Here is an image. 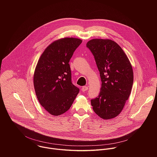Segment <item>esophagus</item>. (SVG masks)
Masks as SVG:
<instances>
[{
    "label": "esophagus",
    "mask_w": 157,
    "mask_h": 157,
    "mask_svg": "<svg viewBox=\"0 0 157 157\" xmlns=\"http://www.w3.org/2000/svg\"><path fill=\"white\" fill-rule=\"evenodd\" d=\"M88 90V86H83L82 88V90L83 92H85V91H86Z\"/></svg>",
    "instance_id": "34e87169"
}]
</instances>
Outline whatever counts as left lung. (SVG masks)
Returning a JSON list of instances; mask_svg holds the SVG:
<instances>
[{
    "mask_svg": "<svg viewBox=\"0 0 157 157\" xmlns=\"http://www.w3.org/2000/svg\"><path fill=\"white\" fill-rule=\"evenodd\" d=\"M86 46L94 56L101 81L98 97L90 101L92 109L102 119H112L121 112L131 94L132 65L122 48L112 40L94 39Z\"/></svg>",
    "mask_w": 157,
    "mask_h": 157,
    "instance_id": "obj_1",
    "label": "left lung"
}]
</instances>
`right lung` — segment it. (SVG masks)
<instances>
[{
  "instance_id": "right-lung-1",
  "label": "right lung",
  "mask_w": 157,
  "mask_h": 157,
  "mask_svg": "<svg viewBox=\"0 0 157 157\" xmlns=\"http://www.w3.org/2000/svg\"><path fill=\"white\" fill-rule=\"evenodd\" d=\"M82 40L65 37L51 43L42 54L34 73V87L40 104L49 113L67 112L79 92L71 82L69 64Z\"/></svg>"
}]
</instances>
